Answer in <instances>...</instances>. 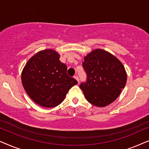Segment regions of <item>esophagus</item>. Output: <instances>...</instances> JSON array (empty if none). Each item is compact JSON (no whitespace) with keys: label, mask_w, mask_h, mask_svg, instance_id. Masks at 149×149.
Listing matches in <instances>:
<instances>
[{"label":"esophagus","mask_w":149,"mask_h":149,"mask_svg":"<svg viewBox=\"0 0 149 149\" xmlns=\"http://www.w3.org/2000/svg\"><path fill=\"white\" fill-rule=\"evenodd\" d=\"M74 78L75 79H76V80L77 81V82L79 83V79L78 76H74Z\"/></svg>","instance_id":"obj_1"}]
</instances>
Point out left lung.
I'll list each match as a JSON object with an SVG mask.
<instances>
[{"mask_svg": "<svg viewBox=\"0 0 149 149\" xmlns=\"http://www.w3.org/2000/svg\"><path fill=\"white\" fill-rule=\"evenodd\" d=\"M83 67L87 81L80 85L91 104L105 107L117 98L127 81V72L119 59L107 51L96 49L85 56Z\"/></svg>", "mask_w": 149, "mask_h": 149, "instance_id": "obj_1", "label": "left lung"}]
</instances>
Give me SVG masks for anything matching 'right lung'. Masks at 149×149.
<instances>
[{
	"label": "right lung",
	"mask_w": 149,
	"mask_h": 149,
	"mask_svg": "<svg viewBox=\"0 0 149 149\" xmlns=\"http://www.w3.org/2000/svg\"><path fill=\"white\" fill-rule=\"evenodd\" d=\"M60 54L47 49L31 57L22 72V83L26 92L37 104L53 108L61 104L66 93L77 84L67 74L66 64L60 61Z\"/></svg>",
	"instance_id": "obj_1"
}]
</instances>
